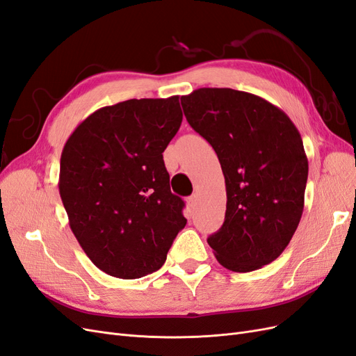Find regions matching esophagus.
I'll return each instance as SVG.
<instances>
[{"instance_id": "esophagus-1", "label": "esophagus", "mask_w": 356, "mask_h": 356, "mask_svg": "<svg viewBox=\"0 0 356 356\" xmlns=\"http://www.w3.org/2000/svg\"><path fill=\"white\" fill-rule=\"evenodd\" d=\"M196 203H197V195H191V196L187 199V204H188L190 208H195Z\"/></svg>"}]
</instances>
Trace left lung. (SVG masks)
Returning <instances> with one entry per match:
<instances>
[{
	"instance_id": "8db88e82",
	"label": "left lung",
	"mask_w": 356,
	"mask_h": 356,
	"mask_svg": "<svg viewBox=\"0 0 356 356\" xmlns=\"http://www.w3.org/2000/svg\"><path fill=\"white\" fill-rule=\"evenodd\" d=\"M181 104L225 179V218L208 238L218 263L245 273L275 261L305 208L309 163L297 127L276 105L234 89L202 88Z\"/></svg>"
}]
</instances>
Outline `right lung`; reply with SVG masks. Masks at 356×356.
<instances>
[{
	"label": "right lung",
	"instance_id": "obj_1",
	"mask_svg": "<svg viewBox=\"0 0 356 356\" xmlns=\"http://www.w3.org/2000/svg\"><path fill=\"white\" fill-rule=\"evenodd\" d=\"M181 122L179 96L129 99L92 113L62 149L59 193L70 227L106 275L159 270L187 224L161 154Z\"/></svg>",
	"mask_w": 356,
	"mask_h": 356
}]
</instances>
